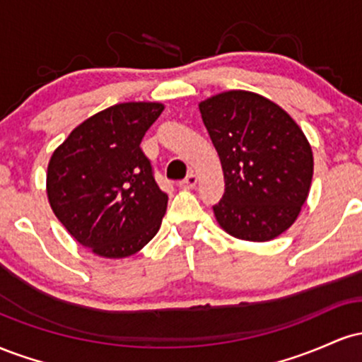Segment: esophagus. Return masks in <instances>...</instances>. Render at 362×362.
<instances>
[{
  "label": "esophagus",
  "mask_w": 362,
  "mask_h": 362,
  "mask_svg": "<svg viewBox=\"0 0 362 362\" xmlns=\"http://www.w3.org/2000/svg\"><path fill=\"white\" fill-rule=\"evenodd\" d=\"M195 184H197V175H195V173H189L184 180L178 182V185H180L182 189H192Z\"/></svg>",
  "instance_id": "obj_1"
}]
</instances>
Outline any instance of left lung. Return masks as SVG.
I'll return each instance as SVG.
<instances>
[{"mask_svg":"<svg viewBox=\"0 0 362 362\" xmlns=\"http://www.w3.org/2000/svg\"><path fill=\"white\" fill-rule=\"evenodd\" d=\"M224 175L213 206L219 226L248 242H269L296 221L308 197L313 153L308 139L279 105L233 90L199 103Z\"/></svg>","mask_w":362,"mask_h":362,"instance_id":"1","label":"left lung"}]
</instances>
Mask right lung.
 Segmentation results:
<instances>
[{
  "mask_svg": "<svg viewBox=\"0 0 362 362\" xmlns=\"http://www.w3.org/2000/svg\"><path fill=\"white\" fill-rule=\"evenodd\" d=\"M163 105L117 103L91 115L52 153L47 197L69 235L107 259L139 252L160 230L168 195L141 141Z\"/></svg>",
  "mask_w": 362,
  "mask_h": 362,
  "instance_id": "obj_1",
  "label": "right lung"
}]
</instances>
